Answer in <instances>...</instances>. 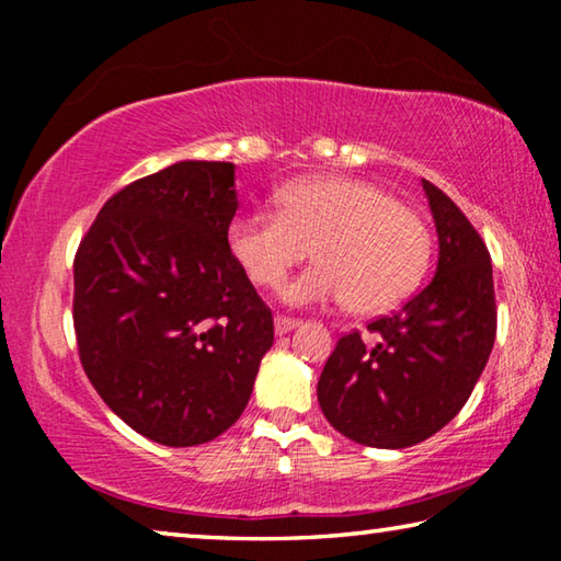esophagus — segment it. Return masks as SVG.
<instances>
[{
	"mask_svg": "<svg viewBox=\"0 0 561 561\" xmlns=\"http://www.w3.org/2000/svg\"><path fill=\"white\" fill-rule=\"evenodd\" d=\"M297 327H299V319H291V317H284V314L274 317V331H277L279 336L289 334V331L297 329Z\"/></svg>",
	"mask_w": 561,
	"mask_h": 561,
	"instance_id": "1",
	"label": "esophagus"
}]
</instances>
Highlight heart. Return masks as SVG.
Returning <instances> with one entry per match:
<instances>
[{
    "label": "heart",
    "mask_w": 561,
    "mask_h": 561,
    "mask_svg": "<svg viewBox=\"0 0 561 561\" xmlns=\"http://www.w3.org/2000/svg\"><path fill=\"white\" fill-rule=\"evenodd\" d=\"M309 247L317 264L284 284L282 299L297 307L348 299L358 314H374L421 282L431 232L411 207L354 178L297 180L279 190L277 213H244L227 227V250L260 287H277Z\"/></svg>",
    "instance_id": "1"
}]
</instances>
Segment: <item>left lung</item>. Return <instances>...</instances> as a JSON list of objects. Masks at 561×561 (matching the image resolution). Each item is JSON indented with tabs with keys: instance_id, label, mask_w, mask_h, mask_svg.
<instances>
[{
	"instance_id": "1",
	"label": "left lung",
	"mask_w": 561,
	"mask_h": 561,
	"mask_svg": "<svg viewBox=\"0 0 561 561\" xmlns=\"http://www.w3.org/2000/svg\"><path fill=\"white\" fill-rule=\"evenodd\" d=\"M435 232V277L391 317L339 339L317 396L334 428L371 448H408L468 403L497 331L490 252L440 187L423 180Z\"/></svg>"
}]
</instances>
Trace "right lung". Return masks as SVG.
<instances>
[{
	"instance_id": "add662e5",
	"label": "right lung",
	"mask_w": 561,
	"mask_h": 561,
	"mask_svg": "<svg viewBox=\"0 0 561 561\" xmlns=\"http://www.w3.org/2000/svg\"><path fill=\"white\" fill-rule=\"evenodd\" d=\"M237 205L232 163L180 160L108 197L73 260L83 371L168 448L230 428L274 344L272 311L227 250Z\"/></svg>"
}]
</instances>
